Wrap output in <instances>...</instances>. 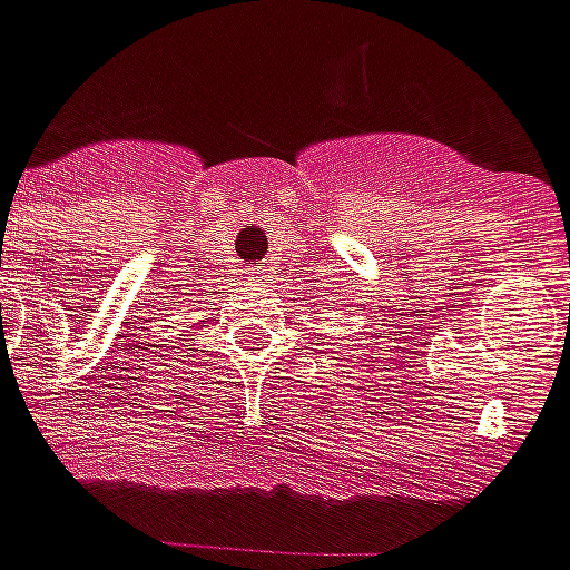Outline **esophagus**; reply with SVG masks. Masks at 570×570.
<instances>
[{"mask_svg": "<svg viewBox=\"0 0 570 570\" xmlns=\"http://www.w3.org/2000/svg\"><path fill=\"white\" fill-rule=\"evenodd\" d=\"M249 273H255V276H249V279H264V276H262L264 271H258V267H255V271H249Z\"/></svg>", "mask_w": 570, "mask_h": 570, "instance_id": "34e87169", "label": "esophagus"}]
</instances>
